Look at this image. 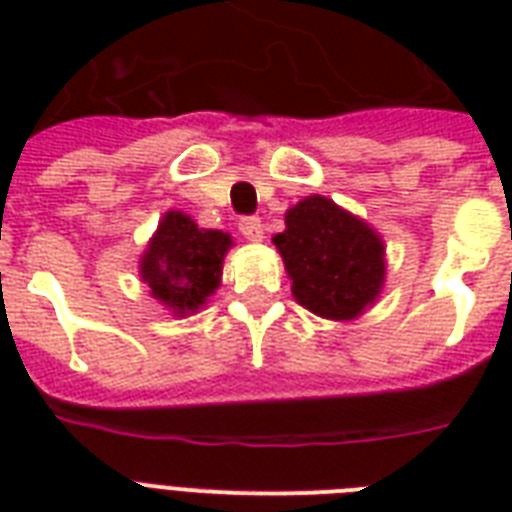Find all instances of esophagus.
Instances as JSON below:
<instances>
[{
	"label": "esophagus",
	"mask_w": 512,
	"mask_h": 512,
	"mask_svg": "<svg viewBox=\"0 0 512 512\" xmlns=\"http://www.w3.org/2000/svg\"><path fill=\"white\" fill-rule=\"evenodd\" d=\"M239 231H241V236L249 241L263 239V223H260V217H255V215L239 217Z\"/></svg>",
	"instance_id": "1"
}]
</instances>
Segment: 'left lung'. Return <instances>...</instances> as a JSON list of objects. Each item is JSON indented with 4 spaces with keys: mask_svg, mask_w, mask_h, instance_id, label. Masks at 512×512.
<instances>
[{
    "mask_svg": "<svg viewBox=\"0 0 512 512\" xmlns=\"http://www.w3.org/2000/svg\"><path fill=\"white\" fill-rule=\"evenodd\" d=\"M292 295L324 319H356L380 295L385 249L380 236L335 201L308 196L287 212V231L273 236Z\"/></svg>",
    "mask_w": 512,
    "mask_h": 512,
    "instance_id": "8db88e82",
    "label": "left lung"
}]
</instances>
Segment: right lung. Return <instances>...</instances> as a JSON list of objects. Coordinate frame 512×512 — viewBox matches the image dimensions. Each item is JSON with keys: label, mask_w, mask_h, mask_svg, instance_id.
<instances>
[{"label": "right lung", "mask_w": 512, "mask_h": 512, "mask_svg": "<svg viewBox=\"0 0 512 512\" xmlns=\"http://www.w3.org/2000/svg\"><path fill=\"white\" fill-rule=\"evenodd\" d=\"M228 247V233L201 231L183 212H167L143 255L140 273L156 300L175 313H191L220 284Z\"/></svg>", "instance_id": "obj_1"}]
</instances>
